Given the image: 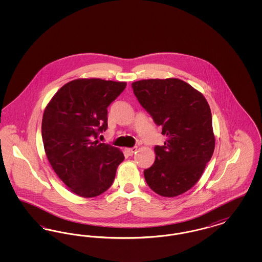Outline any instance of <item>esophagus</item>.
I'll list each match as a JSON object with an SVG mask.
<instances>
[{
  "label": "esophagus",
  "instance_id": "obj_1",
  "mask_svg": "<svg viewBox=\"0 0 262 262\" xmlns=\"http://www.w3.org/2000/svg\"><path fill=\"white\" fill-rule=\"evenodd\" d=\"M137 150V147H132V148H125V151L128 155H133Z\"/></svg>",
  "mask_w": 262,
  "mask_h": 262
}]
</instances>
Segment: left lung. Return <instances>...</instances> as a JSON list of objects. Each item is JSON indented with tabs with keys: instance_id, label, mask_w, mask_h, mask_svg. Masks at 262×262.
I'll use <instances>...</instances> for the list:
<instances>
[{
	"instance_id": "left-lung-1",
	"label": "left lung",
	"mask_w": 262,
	"mask_h": 262,
	"mask_svg": "<svg viewBox=\"0 0 262 262\" xmlns=\"http://www.w3.org/2000/svg\"><path fill=\"white\" fill-rule=\"evenodd\" d=\"M132 88L167 137L154 148L156 158L144 170L145 181L161 196L180 195L199 182L213 155L210 107L202 93L179 78L142 79Z\"/></svg>"
}]
</instances>
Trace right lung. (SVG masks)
<instances>
[{"mask_svg": "<svg viewBox=\"0 0 262 262\" xmlns=\"http://www.w3.org/2000/svg\"><path fill=\"white\" fill-rule=\"evenodd\" d=\"M125 82L78 78L53 96L42 119V139L55 173L81 198L100 195L112 186L123 152L97 137L107 129L108 106Z\"/></svg>", "mask_w": 262, "mask_h": 262, "instance_id": "right-lung-1", "label": "right lung"}]
</instances>
